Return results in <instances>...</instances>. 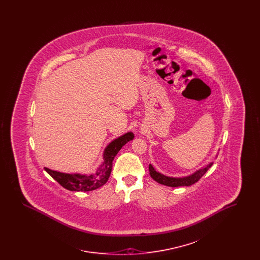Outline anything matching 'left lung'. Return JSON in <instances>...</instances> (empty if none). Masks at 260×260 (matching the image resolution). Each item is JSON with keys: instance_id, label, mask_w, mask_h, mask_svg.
Listing matches in <instances>:
<instances>
[{"instance_id": "left-lung-1", "label": "left lung", "mask_w": 260, "mask_h": 260, "mask_svg": "<svg viewBox=\"0 0 260 260\" xmlns=\"http://www.w3.org/2000/svg\"><path fill=\"white\" fill-rule=\"evenodd\" d=\"M212 166V162H210L209 165H207L205 168L199 170L197 172L185 177H170V176H166L161 173H158L155 171V169L153 168L152 165H149V172L151 177L157 181L158 183L162 184V185L170 186V187H179V186H190L194 183H196L197 181L200 180V178L208 172V170Z\"/></svg>"}]
</instances>
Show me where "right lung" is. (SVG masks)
Returning <instances> with one entry per match:
<instances>
[{
	"instance_id": "obj_1",
	"label": "right lung",
	"mask_w": 260,
	"mask_h": 260,
	"mask_svg": "<svg viewBox=\"0 0 260 260\" xmlns=\"http://www.w3.org/2000/svg\"><path fill=\"white\" fill-rule=\"evenodd\" d=\"M133 133H126L124 136L118 137L117 139L113 140L111 143L104 150L103 159L104 161L99 166V169L95 173H91L89 175L87 174H79V173H63L51 171L48 168H45L46 172L50 174V176L56 180L62 187L70 191H92L99 187L104 185L110 176L112 171V164L115 156L118 152L127 143L129 140L134 139Z\"/></svg>"
}]
</instances>
